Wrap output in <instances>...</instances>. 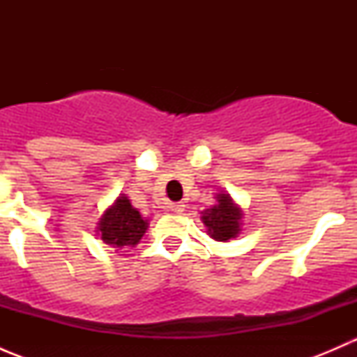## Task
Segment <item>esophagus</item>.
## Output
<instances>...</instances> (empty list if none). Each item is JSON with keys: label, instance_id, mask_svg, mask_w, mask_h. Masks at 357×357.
I'll return each instance as SVG.
<instances>
[{"label": "esophagus", "instance_id": "1", "mask_svg": "<svg viewBox=\"0 0 357 357\" xmlns=\"http://www.w3.org/2000/svg\"><path fill=\"white\" fill-rule=\"evenodd\" d=\"M167 211L172 212V214H181L185 211V205L181 202H176V204H167Z\"/></svg>", "mask_w": 357, "mask_h": 357}]
</instances>
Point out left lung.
Instances as JSON below:
<instances>
[{
    "label": "left lung",
    "mask_w": 357,
    "mask_h": 357,
    "mask_svg": "<svg viewBox=\"0 0 357 357\" xmlns=\"http://www.w3.org/2000/svg\"><path fill=\"white\" fill-rule=\"evenodd\" d=\"M240 219L242 211L225 193L218 195V205L202 212V221L207 226L208 235L218 242H228L238 235Z\"/></svg>",
    "instance_id": "left-lung-1"
}]
</instances>
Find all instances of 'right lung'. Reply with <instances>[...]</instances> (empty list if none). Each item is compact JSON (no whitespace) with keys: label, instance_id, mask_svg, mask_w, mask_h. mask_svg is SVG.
Returning <instances> with one entry per match:
<instances>
[{"label":"right lung","instance_id":"obj_1","mask_svg":"<svg viewBox=\"0 0 357 357\" xmlns=\"http://www.w3.org/2000/svg\"><path fill=\"white\" fill-rule=\"evenodd\" d=\"M146 229V221L132 208L131 202L126 197L117 199L109 211L100 219L98 231L105 243L112 247L136 245L142 240Z\"/></svg>","mask_w":357,"mask_h":357}]
</instances>
